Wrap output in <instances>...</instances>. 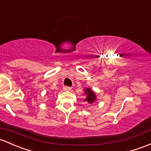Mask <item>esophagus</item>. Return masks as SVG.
I'll return each instance as SVG.
<instances>
[{"instance_id": "obj_1", "label": "esophagus", "mask_w": 151, "mask_h": 151, "mask_svg": "<svg viewBox=\"0 0 151 151\" xmlns=\"http://www.w3.org/2000/svg\"><path fill=\"white\" fill-rule=\"evenodd\" d=\"M63 89H64V90L65 91H70L71 89H72V87H68V86H64V87H63Z\"/></svg>"}]
</instances>
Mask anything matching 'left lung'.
I'll use <instances>...</instances> for the list:
<instances>
[{"label": "left lung", "mask_w": 151, "mask_h": 151, "mask_svg": "<svg viewBox=\"0 0 151 151\" xmlns=\"http://www.w3.org/2000/svg\"><path fill=\"white\" fill-rule=\"evenodd\" d=\"M84 92L86 94V98L84 100V102H87L89 104H92L93 102L97 100L96 98L95 92L93 90H92L90 88H85L84 89Z\"/></svg>", "instance_id": "8db88e82"}]
</instances>
